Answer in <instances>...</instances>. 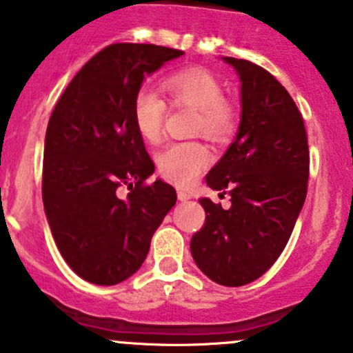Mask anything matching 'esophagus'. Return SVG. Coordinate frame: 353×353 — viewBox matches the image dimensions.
I'll use <instances>...</instances> for the list:
<instances>
[{
	"label": "esophagus",
	"instance_id": "34e87169",
	"mask_svg": "<svg viewBox=\"0 0 353 353\" xmlns=\"http://www.w3.org/2000/svg\"><path fill=\"white\" fill-rule=\"evenodd\" d=\"M177 197H179V201H183V203H185V201H189L191 199V194H189V192H185V191H177Z\"/></svg>",
	"mask_w": 353,
	"mask_h": 353
}]
</instances>
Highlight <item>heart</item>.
Wrapping results in <instances>:
<instances>
[{"instance_id": "obj_1", "label": "heart", "mask_w": 353, "mask_h": 353, "mask_svg": "<svg viewBox=\"0 0 353 353\" xmlns=\"http://www.w3.org/2000/svg\"><path fill=\"white\" fill-rule=\"evenodd\" d=\"M164 88L172 105L191 107L197 112L194 129L208 137L226 139L233 132L236 114L224 99L223 85L206 68H185L165 77ZM132 123L139 137L157 144L164 132L165 103L152 88L142 87L132 100ZM211 162L208 147L201 142H174L157 154V168L169 183L188 185Z\"/></svg>"}]
</instances>
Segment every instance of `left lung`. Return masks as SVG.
<instances>
[{
  "mask_svg": "<svg viewBox=\"0 0 353 353\" xmlns=\"http://www.w3.org/2000/svg\"><path fill=\"white\" fill-rule=\"evenodd\" d=\"M223 60L241 80V122L206 183L228 192L231 208L199 199L206 223L192 236L191 254L209 280L243 286L285 250L307 197L310 152L303 117L283 85L251 61Z\"/></svg>",
  "mask_w": 353,
  "mask_h": 353,
  "instance_id": "1",
  "label": "left lung"
}]
</instances>
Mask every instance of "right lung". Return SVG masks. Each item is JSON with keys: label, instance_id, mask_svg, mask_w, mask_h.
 Wrapping results in <instances>:
<instances>
[{"label": "right lung", "instance_id": "right-lung-1", "mask_svg": "<svg viewBox=\"0 0 353 353\" xmlns=\"http://www.w3.org/2000/svg\"><path fill=\"white\" fill-rule=\"evenodd\" d=\"M184 52L114 43L92 57L65 88L46 127L45 214L61 256L83 280L117 285L142 266L150 239L176 204L172 185L145 184L154 162L132 123L147 75ZM131 192L119 198L117 189Z\"/></svg>", "mask_w": 353, "mask_h": 353}]
</instances>
